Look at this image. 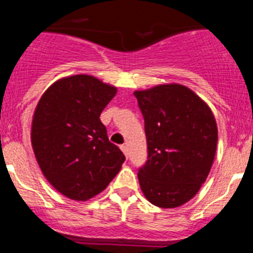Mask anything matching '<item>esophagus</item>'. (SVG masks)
Returning <instances> with one entry per match:
<instances>
[{
    "instance_id": "1",
    "label": "esophagus",
    "mask_w": 253,
    "mask_h": 253,
    "mask_svg": "<svg viewBox=\"0 0 253 253\" xmlns=\"http://www.w3.org/2000/svg\"><path fill=\"white\" fill-rule=\"evenodd\" d=\"M120 149H122L123 153L125 154V157L128 158V148H126V146H124V144H123V146H120Z\"/></svg>"
}]
</instances>
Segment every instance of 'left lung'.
Returning <instances> with one entry per match:
<instances>
[{
	"instance_id": "1",
	"label": "left lung",
	"mask_w": 253,
	"mask_h": 253,
	"mask_svg": "<svg viewBox=\"0 0 253 253\" xmlns=\"http://www.w3.org/2000/svg\"><path fill=\"white\" fill-rule=\"evenodd\" d=\"M134 96L148 143V161L138 172L142 193L156 207H181L198 194L213 166L218 142L213 111L180 84H157Z\"/></svg>"
}]
</instances>
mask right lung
<instances>
[{"mask_svg":"<svg viewBox=\"0 0 253 253\" xmlns=\"http://www.w3.org/2000/svg\"><path fill=\"white\" fill-rule=\"evenodd\" d=\"M116 91L93 76H68L50 84L35 107L30 134L35 158L66 198L87 202L122 169L125 156L109 142L100 120Z\"/></svg>","mask_w":253,"mask_h":253,"instance_id":"right-lung-1","label":"right lung"}]
</instances>
